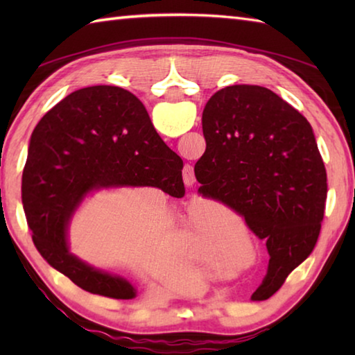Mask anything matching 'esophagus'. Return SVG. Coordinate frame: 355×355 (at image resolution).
Returning <instances> with one entry per match:
<instances>
[{
	"label": "esophagus",
	"instance_id": "1",
	"mask_svg": "<svg viewBox=\"0 0 355 355\" xmlns=\"http://www.w3.org/2000/svg\"><path fill=\"white\" fill-rule=\"evenodd\" d=\"M183 182L186 186H192L196 183V175H194V169L191 166H184L183 169Z\"/></svg>",
	"mask_w": 355,
	"mask_h": 355
}]
</instances>
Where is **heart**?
<instances>
[{"instance_id": "obj_1", "label": "heart", "mask_w": 355, "mask_h": 355, "mask_svg": "<svg viewBox=\"0 0 355 355\" xmlns=\"http://www.w3.org/2000/svg\"><path fill=\"white\" fill-rule=\"evenodd\" d=\"M184 236L194 258L211 261L214 252H220L224 244L239 245L241 238L248 236V230L227 208L214 203H203L189 209Z\"/></svg>"}]
</instances>
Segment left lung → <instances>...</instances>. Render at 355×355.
<instances>
[{"label": "left lung", "mask_w": 355, "mask_h": 355, "mask_svg": "<svg viewBox=\"0 0 355 355\" xmlns=\"http://www.w3.org/2000/svg\"><path fill=\"white\" fill-rule=\"evenodd\" d=\"M199 192L241 214L266 241L269 296L311 252L321 232L327 173L311 125L272 91L228 86L202 114Z\"/></svg>", "instance_id": "obj_1"}]
</instances>
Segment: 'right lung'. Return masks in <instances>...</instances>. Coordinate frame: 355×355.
Segmentation results:
<instances>
[{"instance_id": "right-lung-1", "label": "right lung", "mask_w": 355, "mask_h": 355, "mask_svg": "<svg viewBox=\"0 0 355 355\" xmlns=\"http://www.w3.org/2000/svg\"><path fill=\"white\" fill-rule=\"evenodd\" d=\"M182 169L183 159L156 133L136 95L116 86L71 92L40 119L29 141L21 203L34 245L84 291L136 297L128 280L70 254L69 222L84 197L98 189L156 186L180 199Z\"/></svg>"}]
</instances>
